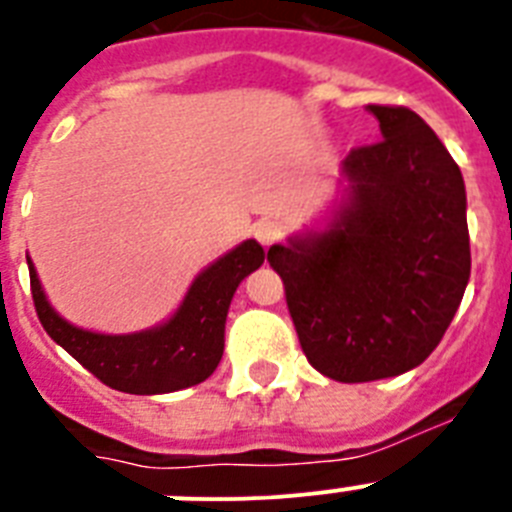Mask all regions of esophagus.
Masks as SVG:
<instances>
[{
	"label": "esophagus",
	"mask_w": 512,
	"mask_h": 512,
	"mask_svg": "<svg viewBox=\"0 0 512 512\" xmlns=\"http://www.w3.org/2000/svg\"><path fill=\"white\" fill-rule=\"evenodd\" d=\"M282 225L274 223V220H261V223L253 225V238L261 243L264 248L274 246V243L282 241Z\"/></svg>",
	"instance_id": "34e87169"
}]
</instances>
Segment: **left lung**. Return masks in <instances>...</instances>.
Masks as SVG:
<instances>
[{
  "mask_svg": "<svg viewBox=\"0 0 512 512\" xmlns=\"http://www.w3.org/2000/svg\"><path fill=\"white\" fill-rule=\"evenodd\" d=\"M369 112L382 140L343 161L351 197L336 223L266 253L307 361L348 384L423 364L472 269L456 161L408 107L369 104Z\"/></svg>",
  "mask_w": 512,
  "mask_h": 512,
  "instance_id": "1",
  "label": "left lung"
}]
</instances>
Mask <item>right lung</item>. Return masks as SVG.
Returning <instances> with one entry per match:
<instances>
[{
  "label": "right lung",
  "instance_id": "1",
  "mask_svg": "<svg viewBox=\"0 0 512 512\" xmlns=\"http://www.w3.org/2000/svg\"><path fill=\"white\" fill-rule=\"evenodd\" d=\"M264 256L256 241L241 243L194 279L169 323L130 336H102L66 323L45 300L30 259L27 269L35 312L58 346L112 390L164 395L205 382L215 372L223 356L225 318L233 292L264 264Z\"/></svg>",
  "mask_w": 512,
  "mask_h": 512
}]
</instances>
